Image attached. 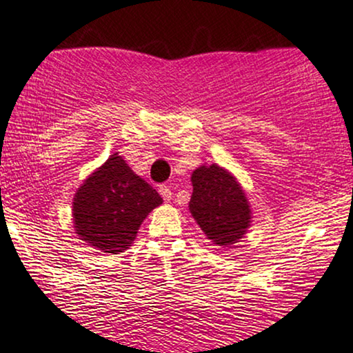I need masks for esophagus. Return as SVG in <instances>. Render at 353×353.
Masks as SVG:
<instances>
[{
	"label": "esophagus",
	"mask_w": 353,
	"mask_h": 353,
	"mask_svg": "<svg viewBox=\"0 0 353 353\" xmlns=\"http://www.w3.org/2000/svg\"><path fill=\"white\" fill-rule=\"evenodd\" d=\"M159 194H161V197L169 202V200L172 199V192H171V187L169 185H159Z\"/></svg>",
	"instance_id": "1"
}]
</instances>
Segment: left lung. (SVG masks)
Masks as SVG:
<instances>
[{
    "label": "left lung",
    "instance_id": "1",
    "mask_svg": "<svg viewBox=\"0 0 353 353\" xmlns=\"http://www.w3.org/2000/svg\"><path fill=\"white\" fill-rule=\"evenodd\" d=\"M190 181L194 192L189 210L205 236L221 248L239 243L251 226L252 212L238 179L213 163L195 169Z\"/></svg>",
    "mask_w": 353,
    "mask_h": 353
}]
</instances>
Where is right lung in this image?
<instances>
[{"label": "right lung", "mask_w": 353, "mask_h": 353, "mask_svg": "<svg viewBox=\"0 0 353 353\" xmlns=\"http://www.w3.org/2000/svg\"><path fill=\"white\" fill-rule=\"evenodd\" d=\"M163 199L114 153L79 185L73 199V226L88 246L105 254L127 251L141 223Z\"/></svg>", "instance_id": "right-lung-1"}]
</instances>
